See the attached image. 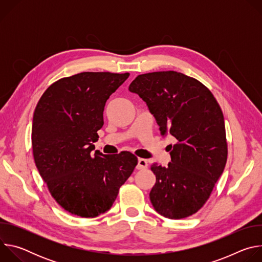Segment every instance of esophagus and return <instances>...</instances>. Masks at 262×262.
I'll use <instances>...</instances> for the list:
<instances>
[{
  "label": "esophagus",
  "mask_w": 262,
  "mask_h": 262,
  "mask_svg": "<svg viewBox=\"0 0 262 262\" xmlns=\"http://www.w3.org/2000/svg\"><path fill=\"white\" fill-rule=\"evenodd\" d=\"M148 167V162L145 159H139L138 160V165H137V169L138 170H144Z\"/></svg>",
  "instance_id": "34e87169"
}]
</instances>
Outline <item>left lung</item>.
I'll return each mask as SVG.
<instances>
[{"label": "left lung", "instance_id": "left-lung-1", "mask_svg": "<svg viewBox=\"0 0 262 262\" xmlns=\"http://www.w3.org/2000/svg\"><path fill=\"white\" fill-rule=\"evenodd\" d=\"M128 90L147 104L160 126L170 134L168 167L151 165L157 181L149 194L155 209L169 219L197 212L209 198L227 162L225 122L212 93L199 81L177 71L138 76Z\"/></svg>", "mask_w": 262, "mask_h": 262}]
</instances>
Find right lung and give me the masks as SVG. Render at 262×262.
Listing matches in <instances>:
<instances>
[{
	"mask_svg": "<svg viewBox=\"0 0 262 262\" xmlns=\"http://www.w3.org/2000/svg\"><path fill=\"white\" fill-rule=\"evenodd\" d=\"M129 73L81 72L52 84L36 105L32 148L37 169L57 203L71 214L107 211L138 164L128 151L95 149L106 100Z\"/></svg>",
	"mask_w": 262,
	"mask_h": 262,
	"instance_id": "1",
	"label": "right lung"
}]
</instances>
